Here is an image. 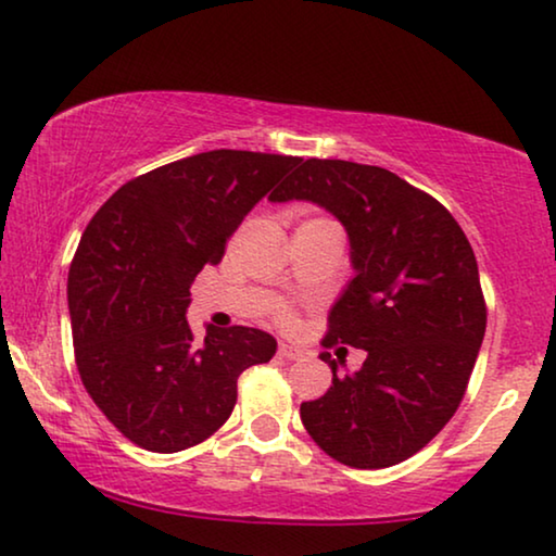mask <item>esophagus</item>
<instances>
[{"mask_svg": "<svg viewBox=\"0 0 556 556\" xmlns=\"http://www.w3.org/2000/svg\"><path fill=\"white\" fill-rule=\"evenodd\" d=\"M278 356H283V358H288V361H301V358H303V351H301V349H295V345L280 343Z\"/></svg>", "mask_w": 556, "mask_h": 556, "instance_id": "obj_1", "label": "esophagus"}]
</instances>
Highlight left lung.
Wrapping results in <instances>:
<instances>
[{"mask_svg": "<svg viewBox=\"0 0 556 556\" xmlns=\"http://www.w3.org/2000/svg\"><path fill=\"white\" fill-rule=\"evenodd\" d=\"M273 203L311 200L349 232L356 276L328 313L326 349H364V366L303 401L311 439L353 469H386L429 444L462 404L486 331L479 265L454 215L396 173L311 157Z\"/></svg>", "mask_w": 556, "mask_h": 556, "instance_id": "obj_1", "label": "left lung"}]
</instances>
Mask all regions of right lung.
<instances>
[{"mask_svg": "<svg viewBox=\"0 0 556 556\" xmlns=\"http://www.w3.org/2000/svg\"><path fill=\"white\" fill-rule=\"evenodd\" d=\"M295 165L301 157L200 152L125 182L87 225L67 278L77 371L132 444L173 454L213 437L236 406L238 376L276 353V338L245 326H207L198 343L185 313L203 265L220 263L238 225Z\"/></svg>", "mask_w": 556, "mask_h": 556, "instance_id": "add662e5", "label": "right lung"}]
</instances>
